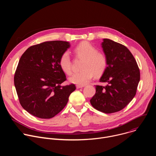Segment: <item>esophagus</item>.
<instances>
[{
    "label": "esophagus",
    "mask_w": 156,
    "mask_h": 156,
    "mask_svg": "<svg viewBox=\"0 0 156 156\" xmlns=\"http://www.w3.org/2000/svg\"><path fill=\"white\" fill-rule=\"evenodd\" d=\"M76 86V88H77V89H79V88H81V87H83L84 86H83V85H78V84H77Z\"/></svg>",
    "instance_id": "1"
}]
</instances>
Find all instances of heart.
<instances>
[{"mask_svg":"<svg viewBox=\"0 0 156 156\" xmlns=\"http://www.w3.org/2000/svg\"><path fill=\"white\" fill-rule=\"evenodd\" d=\"M77 58L83 59L80 69L81 70L74 73L69 80L71 83L84 85L90 82L95 76H100L105 71L107 66V58L104 53L91 43L84 41L80 43L73 50ZM58 63L62 70L67 75L72 73V60L68 52H64L60 55Z\"/></svg>","mask_w":156,"mask_h":156,"instance_id":"obj_1","label":"heart"}]
</instances>
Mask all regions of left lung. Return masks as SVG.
<instances>
[{
	"label": "left lung",
	"mask_w": 156,
	"mask_h": 156,
	"mask_svg": "<svg viewBox=\"0 0 156 156\" xmlns=\"http://www.w3.org/2000/svg\"><path fill=\"white\" fill-rule=\"evenodd\" d=\"M102 47L107 58V66L100 79L105 86L96 85L92 106L105 114L119 112L135 97L140 80L137 62L128 49L109 39H104Z\"/></svg>",
	"instance_id": "1"
}]
</instances>
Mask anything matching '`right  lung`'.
<instances>
[{
  "mask_svg": "<svg viewBox=\"0 0 156 156\" xmlns=\"http://www.w3.org/2000/svg\"><path fill=\"white\" fill-rule=\"evenodd\" d=\"M69 48L66 41H46L30 47L21 55L14 84L21 105L30 114L44 119L54 117L76 90L73 83L60 85L66 78L58 60Z\"/></svg>",
  "mask_w": 156,
  "mask_h": 156,
  "instance_id": "obj_1",
  "label": "right lung"
}]
</instances>
